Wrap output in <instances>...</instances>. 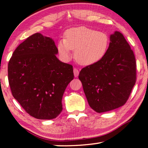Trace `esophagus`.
Here are the masks:
<instances>
[{
    "mask_svg": "<svg viewBox=\"0 0 148 148\" xmlns=\"http://www.w3.org/2000/svg\"><path fill=\"white\" fill-rule=\"evenodd\" d=\"M74 74L75 77H77L79 74V70L77 68H74Z\"/></svg>",
    "mask_w": 148,
    "mask_h": 148,
    "instance_id": "34e87169",
    "label": "esophagus"
}]
</instances>
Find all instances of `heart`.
<instances>
[{
	"instance_id": "1",
	"label": "heart",
	"mask_w": 148,
	"mask_h": 148,
	"mask_svg": "<svg viewBox=\"0 0 148 148\" xmlns=\"http://www.w3.org/2000/svg\"><path fill=\"white\" fill-rule=\"evenodd\" d=\"M109 45L107 33L82 26L66 30L64 40L58 43L57 49L64 61L71 59V50H74V58L78 63L90 66L105 58Z\"/></svg>"
}]
</instances>
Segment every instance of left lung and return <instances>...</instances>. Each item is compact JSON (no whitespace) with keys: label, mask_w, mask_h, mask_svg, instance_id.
Instances as JSON below:
<instances>
[{"label":"left lung","mask_w":148,"mask_h":148,"mask_svg":"<svg viewBox=\"0 0 148 148\" xmlns=\"http://www.w3.org/2000/svg\"><path fill=\"white\" fill-rule=\"evenodd\" d=\"M90 107L97 113L117 109L125 104L136 81L134 51L119 32L110 35L105 58L83 68L78 76Z\"/></svg>","instance_id":"obj_1"}]
</instances>
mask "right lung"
<instances>
[{
    "instance_id": "1",
    "label": "right lung",
    "mask_w": 148,
    "mask_h": 148,
    "mask_svg": "<svg viewBox=\"0 0 148 148\" xmlns=\"http://www.w3.org/2000/svg\"><path fill=\"white\" fill-rule=\"evenodd\" d=\"M58 53L52 39L37 33L16 47L8 64L12 96L38 119L60 115L64 92L74 79L72 66L60 61Z\"/></svg>"
}]
</instances>
